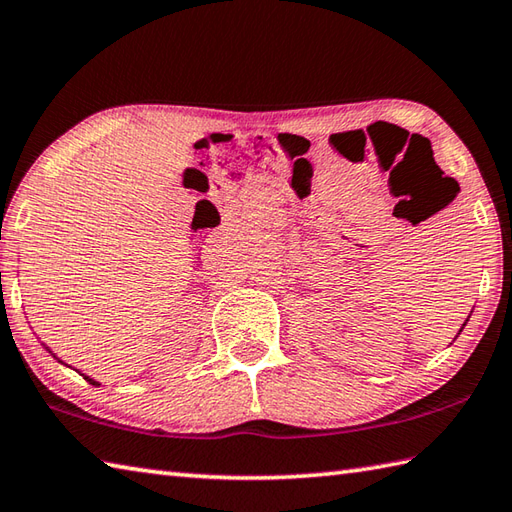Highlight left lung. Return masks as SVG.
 <instances>
[{"label":"left lung","mask_w":512,"mask_h":512,"mask_svg":"<svg viewBox=\"0 0 512 512\" xmlns=\"http://www.w3.org/2000/svg\"><path fill=\"white\" fill-rule=\"evenodd\" d=\"M469 317H471V314H469ZM466 321H469V319H466ZM466 321H464V325H466ZM464 325H462V328H464ZM462 332V330H460Z\"/></svg>","instance_id":"1"}]
</instances>
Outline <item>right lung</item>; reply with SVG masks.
<instances>
[{
	"mask_svg": "<svg viewBox=\"0 0 512 512\" xmlns=\"http://www.w3.org/2000/svg\"><path fill=\"white\" fill-rule=\"evenodd\" d=\"M46 350H48V347H46ZM48 352L52 354V350H48ZM52 356H54V354H52ZM54 358H57V356H54ZM57 361H59V358H57ZM59 363H63V361H59ZM63 365H65V363H63ZM76 372H79V369H76ZM81 376H83L85 380H88V383H90V385H96V387H99V385H101V383H99V380H94V378H90V376H85V374H81Z\"/></svg>",
	"mask_w": 512,
	"mask_h": 512,
	"instance_id": "right-lung-1",
	"label": "right lung"
}]
</instances>
